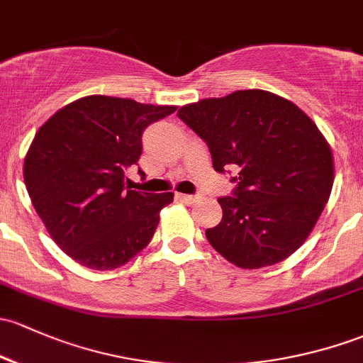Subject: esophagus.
<instances>
[{
	"instance_id": "1",
	"label": "esophagus",
	"mask_w": 363,
	"mask_h": 363,
	"mask_svg": "<svg viewBox=\"0 0 363 363\" xmlns=\"http://www.w3.org/2000/svg\"><path fill=\"white\" fill-rule=\"evenodd\" d=\"M177 198L181 201H184V203H193V201H196V196L194 194H182V193H177Z\"/></svg>"
}]
</instances>
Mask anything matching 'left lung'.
Listing matches in <instances>:
<instances>
[{"label": "left lung", "instance_id": "left-lung-1", "mask_svg": "<svg viewBox=\"0 0 363 363\" xmlns=\"http://www.w3.org/2000/svg\"><path fill=\"white\" fill-rule=\"evenodd\" d=\"M177 116L207 143L213 169L236 172L223 219L205 231L224 259L243 269L273 266L308 238L329 201L334 160L306 113L266 90L182 106Z\"/></svg>", "mask_w": 363, "mask_h": 363}]
</instances>
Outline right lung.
I'll return each mask as SVG.
<instances>
[{"label":"right lung","instance_id":"right-lung-1","mask_svg":"<svg viewBox=\"0 0 363 363\" xmlns=\"http://www.w3.org/2000/svg\"><path fill=\"white\" fill-rule=\"evenodd\" d=\"M175 109L89 95L59 109L34 135L26 188L53 242L82 266L120 268L151 242L174 193L128 189L125 174L143 155L144 128Z\"/></svg>","mask_w":363,"mask_h":363}]
</instances>
